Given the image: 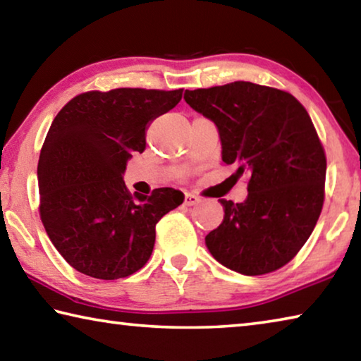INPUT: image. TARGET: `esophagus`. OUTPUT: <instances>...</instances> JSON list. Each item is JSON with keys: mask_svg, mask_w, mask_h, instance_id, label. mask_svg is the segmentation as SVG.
Segmentation results:
<instances>
[{"mask_svg": "<svg viewBox=\"0 0 361 361\" xmlns=\"http://www.w3.org/2000/svg\"><path fill=\"white\" fill-rule=\"evenodd\" d=\"M199 197L197 195H194V194H189V192H186L185 194V205H188V207H192V205H195V204H199Z\"/></svg>", "mask_w": 361, "mask_h": 361, "instance_id": "34e87169", "label": "esophagus"}]
</instances>
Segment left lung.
<instances>
[{"mask_svg": "<svg viewBox=\"0 0 361 361\" xmlns=\"http://www.w3.org/2000/svg\"><path fill=\"white\" fill-rule=\"evenodd\" d=\"M185 100L216 126L223 162L250 176L243 202L219 200L224 218L207 248L243 276L277 271L307 242L325 197L326 157L307 111L291 94L247 81L186 90Z\"/></svg>", "mask_w": 361, "mask_h": 361, "instance_id": "left-lung-1", "label": "left lung"}]
</instances>
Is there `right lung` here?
I'll list each match as a JSON object with an SVG mask.
<instances>
[{
  "label": "right lung",
  "mask_w": 361,
  "mask_h": 361,
  "mask_svg": "<svg viewBox=\"0 0 361 361\" xmlns=\"http://www.w3.org/2000/svg\"><path fill=\"white\" fill-rule=\"evenodd\" d=\"M183 89L85 92L60 109L38 162L39 213L49 239L71 267L116 280L149 259L156 224L183 204L173 188L132 195L127 162L146 148L152 121L178 105Z\"/></svg>",
  "instance_id": "obj_1"
}]
</instances>
